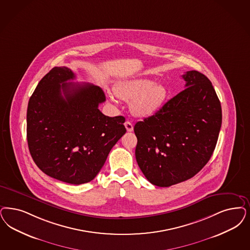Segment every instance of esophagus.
I'll return each mask as SVG.
<instances>
[{"label": "esophagus", "mask_w": 250, "mask_h": 250, "mask_svg": "<svg viewBox=\"0 0 250 250\" xmlns=\"http://www.w3.org/2000/svg\"><path fill=\"white\" fill-rule=\"evenodd\" d=\"M125 128L127 130V132H132L133 130H134V126H133V124L129 122V121H126L125 123Z\"/></svg>", "instance_id": "esophagus-1"}]
</instances>
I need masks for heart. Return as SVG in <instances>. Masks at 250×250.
<instances>
[{
	"label": "heart",
	"instance_id": "b5f03b06",
	"mask_svg": "<svg viewBox=\"0 0 250 250\" xmlns=\"http://www.w3.org/2000/svg\"><path fill=\"white\" fill-rule=\"evenodd\" d=\"M114 93L125 102H131V111L138 117H148L164 105L168 91L164 85L149 79L121 81L114 86Z\"/></svg>",
	"mask_w": 250,
	"mask_h": 250
}]
</instances>
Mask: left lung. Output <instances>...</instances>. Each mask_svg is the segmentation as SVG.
I'll return each instance as SVG.
<instances>
[{
  "mask_svg": "<svg viewBox=\"0 0 250 250\" xmlns=\"http://www.w3.org/2000/svg\"><path fill=\"white\" fill-rule=\"evenodd\" d=\"M182 78L186 88L134 126L138 166L157 187L196 175L212 155L222 126L221 103L209 79L195 70Z\"/></svg>",
  "mask_w": 250,
  "mask_h": 250,
  "instance_id": "obj_1",
  "label": "left lung"
}]
</instances>
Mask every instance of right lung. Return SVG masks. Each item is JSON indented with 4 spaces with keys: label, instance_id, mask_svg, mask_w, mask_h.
<instances>
[{
    "label": "right lung",
    "instance_id": "1",
    "mask_svg": "<svg viewBox=\"0 0 250 250\" xmlns=\"http://www.w3.org/2000/svg\"><path fill=\"white\" fill-rule=\"evenodd\" d=\"M75 78L62 66L39 82L27 105L26 138L44 173L81 185L94 179L126 129L124 116L109 117L99 110L106 100L100 86L67 82Z\"/></svg>",
    "mask_w": 250,
    "mask_h": 250
}]
</instances>
